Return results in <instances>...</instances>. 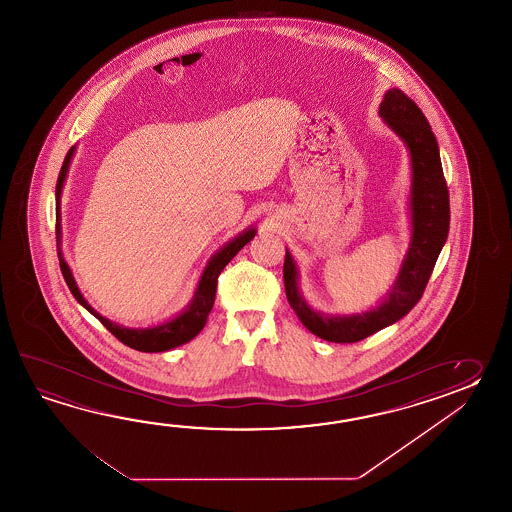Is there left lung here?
Returning a JSON list of instances; mask_svg holds the SVG:
<instances>
[{
	"instance_id": "left-lung-1",
	"label": "left lung",
	"mask_w": 512,
	"mask_h": 512,
	"mask_svg": "<svg viewBox=\"0 0 512 512\" xmlns=\"http://www.w3.org/2000/svg\"><path fill=\"white\" fill-rule=\"evenodd\" d=\"M382 119L408 146L412 155V243L388 298L362 315L327 316L305 304L296 285V267L289 252L283 261V283L289 305L313 335L327 342L353 344L408 315L425 293L435 261L450 227V199L439 148L423 111L401 89H390L379 108Z\"/></svg>"
}]
</instances>
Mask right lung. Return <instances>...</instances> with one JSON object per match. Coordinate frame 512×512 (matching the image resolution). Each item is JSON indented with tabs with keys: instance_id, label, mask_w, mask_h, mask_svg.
Here are the masks:
<instances>
[{
	"instance_id": "right-lung-1",
	"label": "right lung",
	"mask_w": 512,
	"mask_h": 512,
	"mask_svg": "<svg viewBox=\"0 0 512 512\" xmlns=\"http://www.w3.org/2000/svg\"><path fill=\"white\" fill-rule=\"evenodd\" d=\"M73 152H75V146L67 152L64 164L60 168V174H58V181H56V241H58V260H60V271L64 274V280H66L69 291L77 298L78 304L84 305L91 315L97 316L98 320L102 322V326L106 327L113 337L119 338L120 342L126 344L128 348L146 351V353H159V351L177 348V346L185 344L188 340H192L207 324L208 313L212 311V305H214V300H216L219 274L225 269V265L254 238L256 230H245L236 240L230 241L218 254L212 256V260L208 261L207 269L203 271V276L199 280L194 300H192V304L188 305L185 313L175 316V318L164 322L161 326L146 327V329H128V327L117 326L108 318L98 315L97 311L87 304L82 293L78 291L75 278H73V274L69 271L66 261L62 258V252H60V194H62V186H64V179H66L67 168H69V163H71Z\"/></svg>"
}]
</instances>
